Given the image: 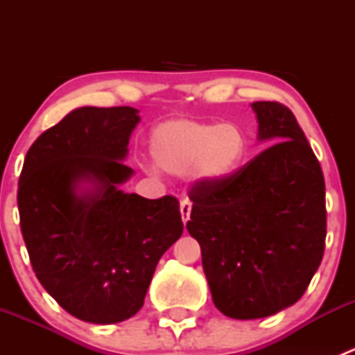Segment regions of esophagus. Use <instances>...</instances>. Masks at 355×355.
Returning <instances> with one entry per match:
<instances>
[{"instance_id":"1","label":"esophagus","mask_w":355,"mask_h":355,"mask_svg":"<svg viewBox=\"0 0 355 355\" xmlns=\"http://www.w3.org/2000/svg\"><path fill=\"white\" fill-rule=\"evenodd\" d=\"M191 211H192V202L189 199H184L180 202V213H182V221L187 223L189 218H191Z\"/></svg>"}]
</instances>
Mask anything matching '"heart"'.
Wrapping results in <instances>:
<instances>
[{"label":"heart","mask_w":355,"mask_h":355,"mask_svg":"<svg viewBox=\"0 0 355 355\" xmlns=\"http://www.w3.org/2000/svg\"><path fill=\"white\" fill-rule=\"evenodd\" d=\"M245 135L234 123L173 118L151 132L149 151L161 170L184 175L194 170L204 182L225 180L245 156Z\"/></svg>","instance_id":"obj_1"}]
</instances>
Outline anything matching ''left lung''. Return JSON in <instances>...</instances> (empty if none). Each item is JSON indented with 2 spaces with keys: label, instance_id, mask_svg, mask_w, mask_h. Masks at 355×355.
<instances>
[{
  "label": "left lung",
  "instance_id": "8db88e82",
  "mask_svg": "<svg viewBox=\"0 0 355 355\" xmlns=\"http://www.w3.org/2000/svg\"><path fill=\"white\" fill-rule=\"evenodd\" d=\"M259 141L277 142L225 180H198L187 230L200 245L213 302L234 320L295 304L327 239L321 164L287 106L256 101Z\"/></svg>",
  "mask_w": 355,
  "mask_h": 355
}]
</instances>
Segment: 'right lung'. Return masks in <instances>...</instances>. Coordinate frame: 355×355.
I'll return each instance as SVG.
<instances>
[{"instance_id": "add662e5", "label": "right lung", "mask_w": 355, "mask_h": 355, "mask_svg": "<svg viewBox=\"0 0 355 355\" xmlns=\"http://www.w3.org/2000/svg\"><path fill=\"white\" fill-rule=\"evenodd\" d=\"M130 106L73 110L42 132L19 180L20 228L32 270L71 316L120 323L142 306L159 257L184 232L173 196L146 199L118 189L139 123ZM87 180L96 189L74 192Z\"/></svg>"}]
</instances>
